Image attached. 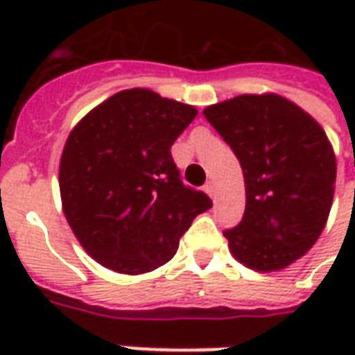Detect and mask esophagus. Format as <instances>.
<instances>
[{
  "mask_svg": "<svg viewBox=\"0 0 355 355\" xmlns=\"http://www.w3.org/2000/svg\"><path fill=\"white\" fill-rule=\"evenodd\" d=\"M205 192L209 193V198H215V186H213V182L205 184Z\"/></svg>",
  "mask_w": 355,
  "mask_h": 355,
  "instance_id": "esophagus-1",
  "label": "esophagus"
}]
</instances>
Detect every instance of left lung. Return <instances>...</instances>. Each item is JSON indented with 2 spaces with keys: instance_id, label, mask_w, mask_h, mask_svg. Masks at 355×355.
<instances>
[{
  "instance_id": "8db88e82",
  "label": "left lung",
  "mask_w": 355,
  "mask_h": 355,
  "mask_svg": "<svg viewBox=\"0 0 355 355\" xmlns=\"http://www.w3.org/2000/svg\"><path fill=\"white\" fill-rule=\"evenodd\" d=\"M245 178L243 220L224 232L234 259L283 270L318 241L333 205L336 157L308 112L275 93L239 94L203 110Z\"/></svg>"
}]
</instances>
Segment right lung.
<instances>
[{
  "label": "right lung",
  "mask_w": 355,
  "mask_h": 355,
  "mask_svg": "<svg viewBox=\"0 0 355 355\" xmlns=\"http://www.w3.org/2000/svg\"><path fill=\"white\" fill-rule=\"evenodd\" d=\"M198 110L150 89L112 94L73 127L58 167L62 211L94 261L139 275L169 262L190 224L213 207L186 188L171 146Z\"/></svg>",
  "instance_id": "1"
}]
</instances>
